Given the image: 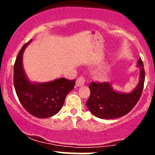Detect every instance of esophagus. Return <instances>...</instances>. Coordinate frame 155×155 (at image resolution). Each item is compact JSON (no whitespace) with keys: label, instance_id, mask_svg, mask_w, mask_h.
<instances>
[{"label":"esophagus","instance_id":"obj_1","mask_svg":"<svg viewBox=\"0 0 155 155\" xmlns=\"http://www.w3.org/2000/svg\"><path fill=\"white\" fill-rule=\"evenodd\" d=\"M85 78L83 76H81L77 79L76 84L77 86L79 87V86H82V85H85Z\"/></svg>","mask_w":155,"mask_h":155}]
</instances>
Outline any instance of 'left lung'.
<instances>
[{
    "label": "left lung",
    "mask_w": 155,
    "mask_h": 155,
    "mask_svg": "<svg viewBox=\"0 0 155 155\" xmlns=\"http://www.w3.org/2000/svg\"><path fill=\"white\" fill-rule=\"evenodd\" d=\"M137 67L140 69L138 85L130 93H119L112 89L109 82H91V94L86 107L94 116L102 119H113L130 112L141 97L145 82V70L141 58Z\"/></svg>",
    "instance_id": "left-lung-1"
}]
</instances>
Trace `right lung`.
Masks as SVG:
<instances>
[{
	"mask_svg": "<svg viewBox=\"0 0 155 155\" xmlns=\"http://www.w3.org/2000/svg\"><path fill=\"white\" fill-rule=\"evenodd\" d=\"M31 42L25 43L17 55L14 64V87L20 103L27 112L37 118H46L61 110L68 94L74 88L76 79L60 78L44 83L30 82L23 69L22 56Z\"/></svg>",
	"mask_w": 155,
	"mask_h": 155,
	"instance_id": "obj_1",
	"label": "right lung"
}]
</instances>
